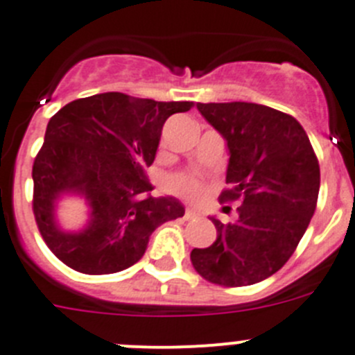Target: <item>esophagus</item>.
<instances>
[{"mask_svg": "<svg viewBox=\"0 0 355 355\" xmlns=\"http://www.w3.org/2000/svg\"><path fill=\"white\" fill-rule=\"evenodd\" d=\"M197 216H199V213L193 211V209H187V211H184V220H193Z\"/></svg>", "mask_w": 355, "mask_h": 355, "instance_id": "obj_1", "label": "esophagus"}]
</instances>
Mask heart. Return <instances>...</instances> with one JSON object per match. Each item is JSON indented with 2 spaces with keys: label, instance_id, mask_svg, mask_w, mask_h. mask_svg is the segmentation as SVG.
<instances>
[{
  "label": "heart",
  "instance_id": "1",
  "mask_svg": "<svg viewBox=\"0 0 355 355\" xmlns=\"http://www.w3.org/2000/svg\"><path fill=\"white\" fill-rule=\"evenodd\" d=\"M163 188L167 192L174 193L178 197H183L187 200H192V202H197V200L202 199L205 196V184L199 178L192 174H175L171 175L165 180L163 183Z\"/></svg>",
  "mask_w": 355,
  "mask_h": 355
}]
</instances>
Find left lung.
Listing matches in <instances>:
<instances>
[{
  "mask_svg": "<svg viewBox=\"0 0 355 355\" xmlns=\"http://www.w3.org/2000/svg\"><path fill=\"white\" fill-rule=\"evenodd\" d=\"M197 108L229 147L220 202L240 199L241 206L234 224L211 218L216 240L190 259L209 283L249 286L283 268L306 233L318 200V158L299 121L284 112L241 101Z\"/></svg>",
  "mask_w": 355,
  "mask_h": 355,
  "instance_id": "1",
  "label": "left lung"
}]
</instances>
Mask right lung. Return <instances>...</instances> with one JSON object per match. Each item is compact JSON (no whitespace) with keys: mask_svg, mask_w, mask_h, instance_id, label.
I'll list each match as a JSON object with an SVG mask.
<instances>
[{"mask_svg":"<svg viewBox=\"0 0 355 355\" xmlns=\"http://www.w3.org/2000/svg\"><path fill=\"white\" fill-rule=\"evenodd\" d=\"M190 101H155L121 92L69 103L49 119L33 162V215L46 245L72 270L89 275L126 270L144 256L158 225L184 215L175 197H150L162 128ZM91 208L87 227L67 234L54 220L62 193Z\"/></svg>","mask_w":355,"mask_h":355,"instance_id":"add662e5","label":"right lung"}]
</instances>
